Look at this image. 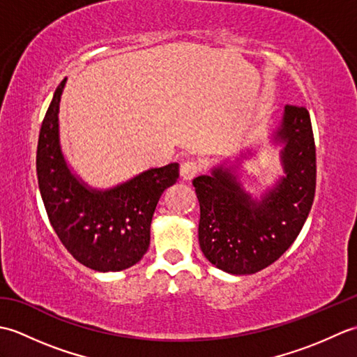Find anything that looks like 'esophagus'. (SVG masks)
I'll list each match as a JSON object with an SVG mask.
<instances>
[{"label":"esophagus","mask_w":357,"mask_h":357,"mask_svg":"<svg viewBox=\"0 0 357 357\" xmlns=\"http://www.w3.org/2000/svg\"><path fill=\"white\" fill-rule=\"evenodd\" d=\"M202 172V167L199 162L196 161H185L181 164V169H179V174L181 178L184 181H190L195 176H198V174Z\"/></svg>","instance_id":"obj_1"}]
</instances>
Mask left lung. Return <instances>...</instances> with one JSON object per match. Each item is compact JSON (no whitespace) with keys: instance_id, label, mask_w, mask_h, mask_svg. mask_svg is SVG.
I'll use <instances>...</instances> for the list:
<instances>
[{"instance_id":"8db88e82","label":"left lung","mask_w":357,"mask_h":357,"mask_svg":"<svg viewBox=\"0 0 357 357\" xmlns=\"http://www.w3.org/2000/svg\"><path fill=\"white\" fill-rule=\"evenodd\" d=\"M271 141L282 146L284 174L259 198L242 187L236 172L253 155L250 150L231 165L224 162L193 179L201 207V250L230 275H253L278 261L298 238L313 206L316 149L308 110L285 105Z\"/></svg>"}]
</instances>
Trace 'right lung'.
<instances>
[{
	"label": "right lung",
	"instance_id": "add662e5",
	"mask_svg": "<svg viewBox=\"0 0 357 357\" xmlns=\"http://www.w3.org/2000/svg\"><path fill=\"white\" fill-rule=\"evenodd\" d=\"M58 86L45 113L36 150L41 198L53 230L70 255L96 271H121L141 261L150 245V224L165 188L179 178V164L144 170L112 188H93L67 164L59 141Z\"/></svg>",
	"mask_w": 357,
	"mask_h": 357
}]
</instances>
